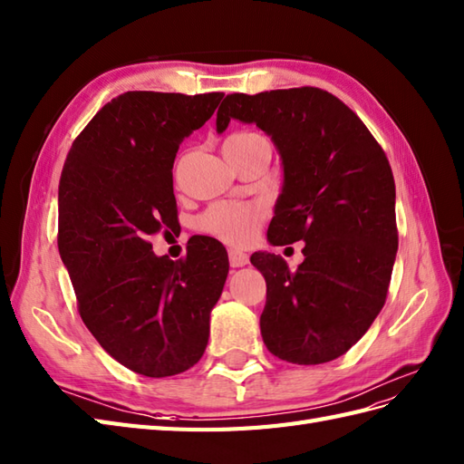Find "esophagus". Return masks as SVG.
<instances>
[{"instance_id":"obj_1","label":"esophagus","mask_w":464,"mask_h":464,"mask_svg":"<svg viewBox=\"0 0 464 464\" xmlns=\"http://www.w3.org/2000/svg\"><path fill=\"white\" fill-rule=\"evenodd\" d=\"M228 259H230L232 267H244L247 262H250L247 254H244L240 250H234V247H230V250H228Z\"/></svg>"}]
</instances>
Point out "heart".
Segmentation results:
<instances>
[{
    "label": "heart",
    "instance_id": "1",
    "mask_svg": "<svg viewBox=\"0 0 464 464\" xmlns=\"http://www.w3.org/2000/svg\"><path fill=\"white\" fill-rule=\"evenodd\" d=\"M264 138L256 131H238L230 135L226 143L252 141ZM266 218V208L257 202H218L198 218V228L214 238L234 246L250 244Z\"/></svg>",
    "mask_w": 464,
    "mask_h": 464
}]
</instances>
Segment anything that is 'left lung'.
<instances>
[{"instance_id": "1", "label": "left lung", "mask_w": 464, "mask_h": 464, "mask_svg": "<svg viewBox=\"0 0 464 464\" xmlns=\"http://www.w3.org/2000/svg\"><path fill=\"white\" fill-rule=\"evenodd\" d=\"M230 120L266 131L284 165L269 244L304 242L297 271L276 254L250 257L267 285L264 344L293 364L331 362L366 334L386 303L398 254L388 157L362 120L321 88L228 94L217 131Z\"/></svg>"}]
</instances>
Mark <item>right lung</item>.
Segmentation results:
<instances>
[{
  "instance_id": "right-lung-1",
  "label": "right lung",
  "mask_w": 464,
  "mask_h": 464,
  "mask_svg": "<svg viewBox=\"0 0 464 464\" xmlns=\"http://www.w3.org/2000/svg\"><path fill=\"white\" fill-rule=\"evenodd\" d=\"M222 92H126L74 140L59 185V252L88 331L121 366L175 376L205 354L210 311L228 276L226 247L200 236L185 259L155 256L177 230L173 163Z\"/></svg>"
}]
</instances>
